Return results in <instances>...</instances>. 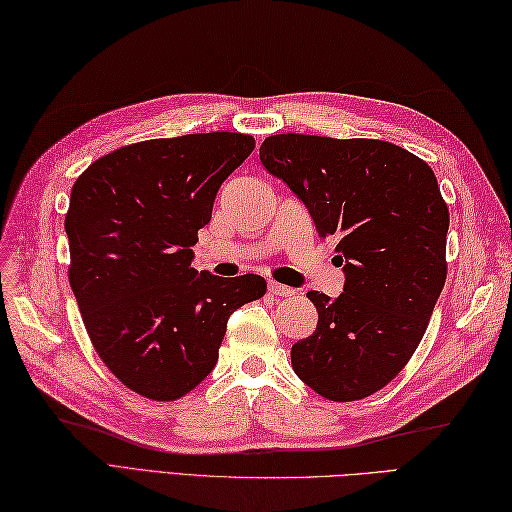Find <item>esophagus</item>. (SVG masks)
<instances>
[{
	"label": "esophagus",
	"instance_id": "34e87169",
	"mask_svg": "<svg viewBox=\"0 0 512 512\" xmlns=\"http://www.w3.org/2000/svg\"><path fill=\"white\" fill-rule=\"evenodd\" d=\"M269 293L278 295V297H291V295H295V289H291V286L278 284V282H269Z\"/></svg>",
	"mask_w": 512,
	"mask_h": 512
}]
</instances>
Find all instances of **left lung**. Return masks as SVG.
Masks as SVG:
<instances>
[{
	"label": "left lung",
	"mask_w": 512,
	"mask_h": 512,
	"mask_svg": "<svg viewBox=\"0 0 512 512\" xmlns=\"http://www.w3.org/2000/svg\"><path fill=\"white\" fill-rule=\"evenodd\" d=\"M260 162L334 236L345 273L336 299L308 293L319 321L293 369L332 402L363 400L404 369L443 291L450 213L434 171L393 143L308 134L269 136Z\"/></svg>",
	"instance_id": "obj_1"
}]
</instances>
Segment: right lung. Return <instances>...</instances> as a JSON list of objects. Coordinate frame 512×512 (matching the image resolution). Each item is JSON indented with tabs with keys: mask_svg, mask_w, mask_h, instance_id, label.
<instances>
[{
	"mask_svg": "<svg viewBox=\"0 0 512 512\" xmlns=\"http://www.w3.org/2000/svg\"><path fill=\"white\" fill-rule=\"evenodd\" d=\"M239 132L186 134L121 147L71 189L69 282L95 352L156 402L193 391L219 358L236 308L263 297L265 278L197 271V230L223 180L254 152Z\"/></svg>",
	"mask_w": 512,
	"mask_h": 512,
	"instance_id": "add662e5",
	"label": "right lung"
}]
</instances>
